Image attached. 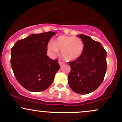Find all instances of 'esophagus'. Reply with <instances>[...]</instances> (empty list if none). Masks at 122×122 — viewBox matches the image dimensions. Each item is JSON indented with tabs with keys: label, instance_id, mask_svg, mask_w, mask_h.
Returning a JSON list of instances; mask_svg holds the SVG:
<instances>
[{
	"label": "esophagus",
	"instance_id": "obj_1",
	"mask_svg": "<svg viewBox=\"0 0 122 122\" xmlns=\"http://www.w3.org/2000/svg\"><path fill=\"white\" fill-rule=\"evenodd\" d=\"M58 63H59V64H60V66H61L63 64H64V63H63L62 62H61V61H59V62H58Z\"/></svg>",
	"mask_w": 122,
	"mask_h": 122
}]
</instances>
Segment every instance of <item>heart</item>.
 <instances>
[{"instance_id": "heart-1", "label": "heart", "mask_w": 122, "mask_h": 122, "mask_svg": "<svg viewBox=\"0 0 122 122\" xmlns=\"http://www.w3.org/2000/svg\"><path fill=\"white\" fill-rule=\"evenodd\" d=\"M84 49L83 41L72 36H60L54 42H50L47 45V49L51 56H56L61 50V56L66 61H74L79 58Z\"/></svg>"}]
</instances>
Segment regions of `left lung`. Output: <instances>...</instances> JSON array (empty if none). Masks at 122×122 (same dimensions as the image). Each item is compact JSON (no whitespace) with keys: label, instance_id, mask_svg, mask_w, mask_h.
I'll return each instance as SVG.
<instances>
[{"label":"left lung","instance_id":"left-lung-1","mask_svg":"<svg viewBox=\"0 0 122 122\" xmlns=\"http://www.w3.org/2000/svg\"><path fill=\"white\" fill-rule=\"evenodd\" d=\"M83 41L84 49L80 57L69 62L71 70L68 83L79 94H88L101 85L107 71V51L99 42L84 34L77 35Z\"/></svg>","mask_w":122,"mask_h":122}]
</instances>
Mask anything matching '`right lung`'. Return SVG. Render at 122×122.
<instances>
[{
	"label": "right lung",
	"instance_id": "right-lung-1",
	"mask_svg": "<svg viewBox=\"0 0 122 122\" xmlns=\"http://www.w3.org/2000/svg\"><path fill=\"white\" fill-rule=\"evenodd\" d=\"M56 33L31 34L18 41L11 49V65L15 77L29 91H45L52 84L60 65L47 56V44Z\"/></svg>",
	"mask_w": 122,
	"mask_h": 122
}]
</instances>
